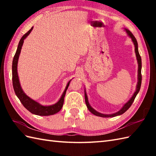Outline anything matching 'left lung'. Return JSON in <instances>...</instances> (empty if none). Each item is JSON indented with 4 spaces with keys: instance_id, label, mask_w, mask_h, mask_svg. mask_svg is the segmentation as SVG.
<instances>
[{
    "instance_id": "left-lung-1",
    "label": "left lung",
    "mask_w": 156,
    "mask_h": 156,
    "mask_svg": "<svg viewBox=\"0 0 156 156\" xmlns=\"http://www.w3.org/2000/svg\"><path fill=\"white\" fill-rule=\"evenodd\" d=\"M125 32L127 33V34L128 35V36L131 39L132 41H133L134 46H135V55H136V58L137 60V64H138V70H137V84L136 86V90H135V92L133 93V96H132L131 98L129 99V100L126 102V103L122 106V107L119 110L118 112H115V113L112 114H102L99 112L98 111H97L92 108L90 105L89 104L88 102V97L87 94V92H86V90L84 89V97H85V102H86V105L87 106V108L90 112H92V114L98 116V117H116V116H119L121 115L122 114H123L125 112L127 111L128 109L129 108V107H131L132 103H133L135 97H136L137 94H138V92H140V88H141V56L139 54V51H138V44H137V41L136 40V39L134 37V35L132 34V33L128 30L127 29H125Z\"/></svg>"
}]
</instances>
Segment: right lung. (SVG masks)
Here are the masks:
<instances>
[{
    "mask_svg": "<svg viewBox=\"0 0 156 156\" xmlns=\"http://www.w3.org/2000/svg\"><path fill=\"white\" fill-rule=\"evenodd\" d=\"M32 27L31 29L29 30L27 33L23 36L21 37V40L19 41L17 49H16V51L15 53V55L13 58L12 60V85H13V88H14V90L16 97L21 101L23 105L24 106L25 108H27V110L31 112V113L37 115H40V116H49V115H52L55 113H57L59 111L61 110L63 105H64V97L66 90L69 87V82L72 80L68 82V83L66 85V87L65 90L63 92L62 97L60 98L59 99V101L56 102V103L52 105H49V106H45L42 105L40 103H39L38 102L33 100L29 97L26 94L24 91L23 90V89L21 87V84H20L19 76H18V72H17V64H18V60L19 58V55L21 54V48L23 44V42H24L25 39L30 34V33L33 30Z\"/></svg>",
    "mask_w": 156,
    "mask_h": 156,
    "instance_id": "right-lung-1",
    "label": "right lung"
}]
</instances>
